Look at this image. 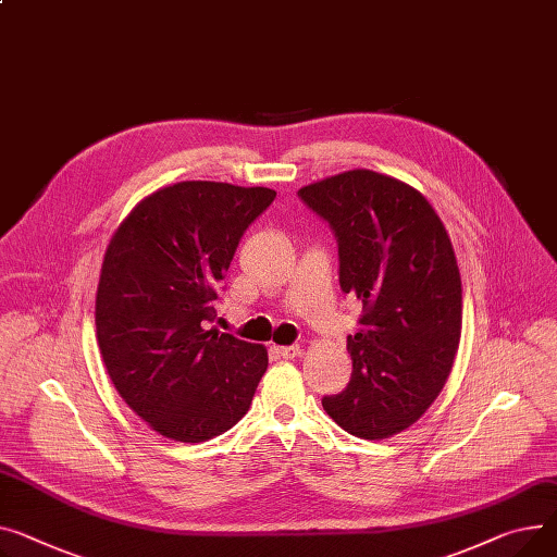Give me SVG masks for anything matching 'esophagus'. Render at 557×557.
<instances>
[{"label": "esophagus", "mask_w": 557, "mask_h": 557, "mask_svg": "<svg viewBox=\"0 0 557 557\" xmlns=\"http://www.w3.org/2000/svg\"><path fill=\"white\" fill-rule=\"evenodd\" d=\"M275 351L282 358H298L302 354V347L300 345H288V347H275Z\"/></svg>", "instance_id": "34e87169"}]
</instances>
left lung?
I'll use <instances>...</instances> for the list:
<instances>
[{
    "mask_svg": "<svg viewBox=\"0 0 557 557\" xmlns=\"http://www.w3.org/2000/svg\"><path fill=\"white\" fill-rule=\"evenodd\" d=\"M338 237L341 286L362 302L347 338L351 381L324 412L381 441L414 425L446 385L461 341V275L432 203L410 183L347 170L298 193Z\"/></svg>",
    "mask_w": 557,
    "mask_h": 557,
    "instance_id": "obj_1",
    "label": "left lung"
}]
</instances>
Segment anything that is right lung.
<instances>
[{
  "label": "right lung",
  "mask_w": 557,
  "mask_h": 557,
  "mask_svg": "<svg viewBox=\"0 0 557 557\" xmlns=\"http://www.w3.org/2000/svg\"><path fill=\"white\" fill-rule=\"evenodd\" d=\"M275 190L181 181L140 199L111 235L96 290V338L132 410L181 443L231 430L269 367L264 345L208 322L237 244Z\"/></svg>",
  "instance_id": "obj_1"
}]
</instances>
